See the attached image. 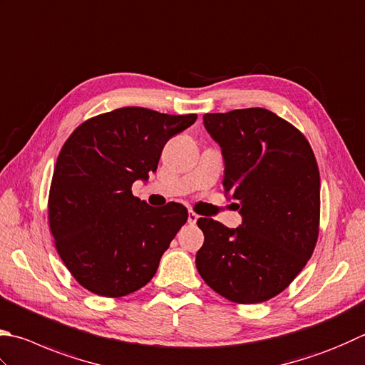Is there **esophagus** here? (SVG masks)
<instances>
[{
	"label": "esophagus",
	"instance_id": "obj_1",
	"mask_svg": "<svg viewBox=\"0 0 365 365\" xmlns=\"http://www.w3.org/2000/svg\"><path fill=\"white\" fill-rule=\"evenodd\" d=\"M198 221V215H195L194 211H189V216H187V222L194 225Z\"/></svg>",
	"mask_w": 365,
	"mask_h": 365
}]
</instances>
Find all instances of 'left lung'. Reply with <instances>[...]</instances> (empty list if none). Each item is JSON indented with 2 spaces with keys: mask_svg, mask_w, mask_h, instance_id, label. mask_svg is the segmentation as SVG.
Here are the masks:
<instances>
[{
  "mask_svg": "<svg viewBox=\"0 0 365 365\" xmlns=\"http://www.w3.org/2000/svg\"><path fill=\"white\" fill-rule=\"evenodd\" d=\"M224 159V194L242 225L200 217L197 270L237 304H260L292 283L312 257L319 229V170L310 143L264 108L205 114Z\"/></svg>",
  "mask_w": 365,
  "mask_h": 365,
  "instance_id": "8db88e82",
  "label": "left lung"
}]
</instances>
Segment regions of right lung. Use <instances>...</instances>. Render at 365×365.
Wrapping results in <instances>:
<instances>
[{
	"label": "right lung",
	"instance_id": "obj_1",
	"mask_svg": "<svg viewBox=\"0 0 365 365\" xmlns=\"http://www.w3.org/2000/svg\"><path fill=\"white\" fill-rule=\"evenodd\" d=\"M197 114L170 115L128 106L86 120L61 148L49 194V224L61 260L81 286L123 297L146 286L187 210L133 197L162 149Z\"/></svg>",
	"mask_w": 365,
	"mask_h": 365
}]
</instances>
